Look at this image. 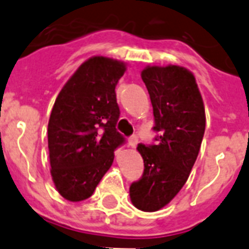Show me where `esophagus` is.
Wrapping results in <instances>:
<instances>
[{
	"label": "esophagus",
	"mask_w": 249,
	"mask_h": 249,
	"mask_svg": "<svg viewBox=\"0 0 249 249\" xmlns=\"http://www.w3.org/2000/svg\"><path fill=\"white\" fill-rule=\"evenodd\" d=\"M139 142V136L138 135H131L129 139V146L131 147H135Z\"/></svg>",
	"instance_id": "obj_1"
}]
</instances>
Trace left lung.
I'll return each instance as SVG.
<instances>
[{
	"label": "left lung",
	"mask_w": 249,
	"mask_h": 249,
	"mask_svg": "<svg viewBox=\"0 0 249 249\" xmlns=\"http://www.w3.org/2000/svg\"><path fill=\"white\" fill-rule=\"evenodd\" d=\"M153 108V143H140L141 178L130 185L135 208L157 211L169 203L187 182L204 131L205 110L193 73L184 67L151 66L141 72Z\"/></svg>",
	"instance_id": "obj_1"
}]
</instances>
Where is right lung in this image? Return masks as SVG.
<instances>
[{
  "label": "right lung",
  "instance_id": "obj_1",
  "mask_svg": "<svg viewBox=\"0 0 249 249\" xmlns=\"http://www.w3.org/2000/svg\"><path fill=\"white\" fill-rule=\"evenodd\" d=\"M123 62L94 56L83 62L59 93L48 125L51 177L65 199L89 198L125 143L117 130L115 86Z\"/></svg>",
  "mask_w": 249,
  "mask_h": 249
}]
</instances>
